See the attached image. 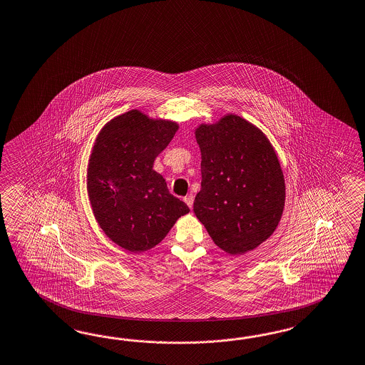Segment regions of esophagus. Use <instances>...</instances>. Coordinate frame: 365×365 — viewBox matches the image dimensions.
<instances>
[{"label": "esophagus", "mask_w": 365, "mask_h": 365, "mask_svg": "<svg viewBox=\"0 0 365 365\" xmlns=\"http://www.w3.org/2000/svg\"><path fill=\"white\" fill-rule=\"evenodd\" d=\"M184 201H185V204L192 209V207H193V202H195V197L192 196V195H189V196L184 197Z\"/></svg>", "instance_id": "34e87169"}]
</instances>
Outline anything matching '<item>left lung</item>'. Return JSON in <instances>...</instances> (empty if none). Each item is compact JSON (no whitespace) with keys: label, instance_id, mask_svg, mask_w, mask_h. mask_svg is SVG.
<instances>
[{"label":"left lung","instance_id":"obj_1","mask_svg":"<svg viewBox=\"0 0 365 365\" xmlns=\"http://www.w3.org/2000/svg\"><path fill=\"white\" fill-rule=\"evenodd\" d=\"M201 150V190L193 210L213 242L238 255L275 232L286 185L281 163L266 135L229 113L195 131Z\"/></svg>","mask_w":365,"mask_h":365}]
</instances>
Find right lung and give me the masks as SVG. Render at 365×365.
<instances>
[{
    "instance_id": "obj_1",
    "label": "right lung",
    "mask_w": 365,
    "mask_h": 365,
    "mask_svg": "<svg viewBox=\"0 0 365 365\" xmlns=\"http://www.w3.org/2000/svg\"><path fill=\"white\" fill-rule=\"evenodd\" d=\"M178 130L176 122L131 110L107 123L95 140L87 168L90 204L106 235L128 252L155 247L189 213L153 170Z\"/></svg>"
}]
</instances>
